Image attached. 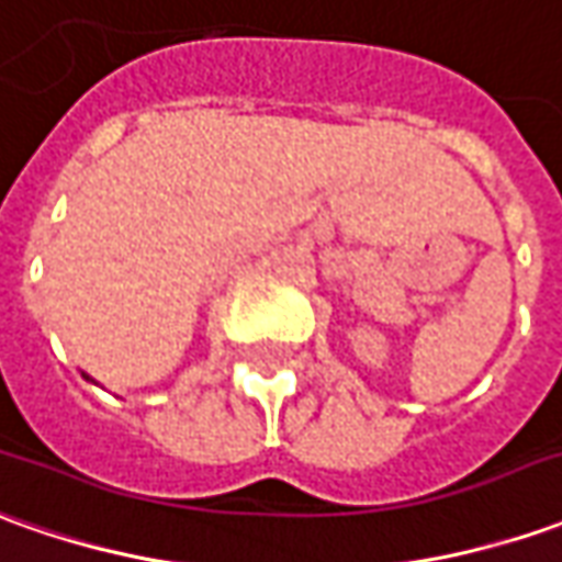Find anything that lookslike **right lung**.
I'll return each mask as SVG.
<instances>
[{"label": "right lung", "instance_id": "1", "mask_svg": "<svg viewBox=\"0 0 562 562\" xmlns=\"http://www.w3.org/2000/svg\"><path fill=\"white\" fill-rule=\"evenodd\" d=\"M82 378H86V381H91V378H89V375H82Z\"/></svg>", "mask_w": 562, "mask_h": 562}]
</instances>
